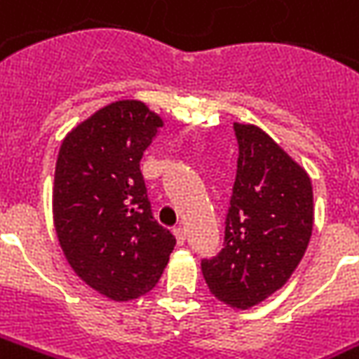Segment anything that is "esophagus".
Listing matches in <instances>:
<instances>
[{
    "instance_id": "esophagus-1",
    "label": "esophagus",
    "mask_w": 359,
    "mask_h": 359,
    "mask_svg": "<svg viewBox=\"0 0 359 359\" xmlns=\"http://www.w3.org/2000/svg\"><path fill=\"white\" fill-rule=\"evenodd\" d=\"M172 233H175V237H177V243H179V245H184V243H187V231H184L182 227H175Z\"/></svg>"
}]
</instances>
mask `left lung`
Here are the masks:
<instances>
[{"instance_id": "obj_1", "label": "left lung", "mask_w": 359, "mask_h": 359, "mask_svg": "<svg viewBox=\"0 0 359 359\" xmlns=\"http://www.w3.org/2000/svg\"><path fill=\"white\" fill-rule=\"evenodd\" d=\"M237 177L223 249L202 260L210 292L233 309L264 302L290 280L313 231L309 175L264 130L235 122Z\"/></svg>"}]
</instances>
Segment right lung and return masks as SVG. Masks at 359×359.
Returning a JSON list of instances; mask_svg holds the SVG:
<instances>
[{
	"label": "right lung",
	"mask_w": 359,
	"mask_h": 359,
	"mask_svg": "<svg viewBox=\"0 0 359 359\" xmlns=\"http://www.w3.org/2000/svg\"><path fill=\"white\" fill-rule=\"evenodd\" d=\"M163 120L110 102L64 137L52 208L60 247L85 284L114 302L151 292L177 239L155 222L140 161Z\"/></svg>",
	"instance_id": "obj_1"
}]
</instances>
